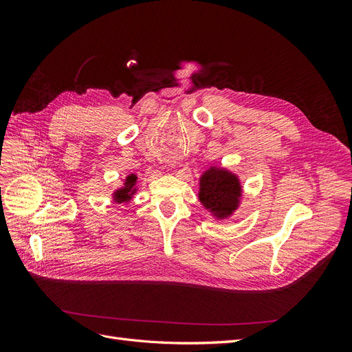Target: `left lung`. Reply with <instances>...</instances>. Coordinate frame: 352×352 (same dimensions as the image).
<instances>
[{
  "mask_svg": "<svg viewBox=\"0 0 352 352\" xmlns=\"http://www.w3.org/2000/svg\"><path fill=\"white\" fill-rule=\"evenodd\" d=\"M199 186V201L217 217L223 219L229 216L233 210H236L241 186L235 175L223 168L211 167L201 177Z\"/></svg>",
  "mask_w": 352,
  "mask_h": 352,
  "instance_id": "obj_1",
  "label": "left lung"
}]
</instances>
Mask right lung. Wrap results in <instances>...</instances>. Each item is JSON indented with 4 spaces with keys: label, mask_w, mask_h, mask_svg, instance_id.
<instances>
[{
    "label": "right lung",
    "mask_w": 352,
    "mask_h": 352,
    "mask_svg": "<svg viewBox=\"0 0 352 352\" xmlns=\"http://www.w3.org/2000/svg\"><path fill=\"white\" fill-rule=\"evenodd\" d=\"M135 184H136V176L131 175L129 177H126V184L124 188L119 189L114 194L116 202H127L132 198V194L135 192Z\"/></svg>",
    "instance_id": "add662e5"
}]
</instances>
